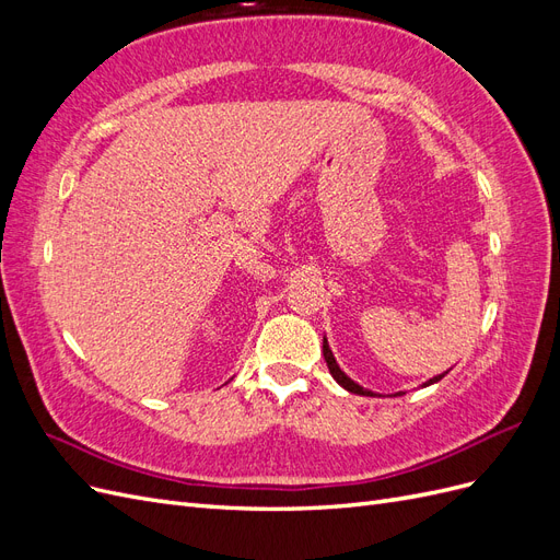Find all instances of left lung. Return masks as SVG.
I'll return each instance as SVG.
<instances>
[{
	"label": "left lung",
	"instance_id": "8db88e82",
	"mask_svg": "<svg viewBox=\"0 0 560 560\" xmlns=\"http://www.w3.org/2000/svg\"><path fill=\"white\" fill-rule=\"evenodd\" d=\"M322 354H325V362H327V366H329V374L334 376V381H336L338 385H341V387H346L348 393H352V395H364V397H374V395H376V393H371V389L362 387L360 383H354L350 376H346V374H343L341 366L336 364L334 352H331V348H329V343H327V336L322 338ZM446 374H448V371H444V374H439V376H434V378L425 381V383H422V387H428V385H432V383H439V381H442ZM397 395H406V393H395V397H397Z\"/></svg>",
	"mask_w": 560,
	"mask_h": 560
}]
</instances>
